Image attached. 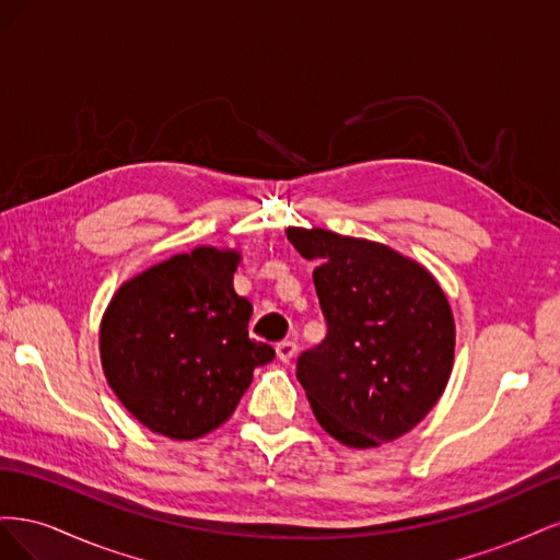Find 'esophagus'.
Masks as SVG:
<instances>
[{
  "mask_svg": "<svg viewBox=\"0 0 560 560\" xmlns=\"http://www.w3.org/2000/svg\"><path fill=\"white\" fill-rule=\"evenodd\" d=\"M278 352V360L280 362H292V358L296 354V343L294 341H282L276 346Z\"/></svg>",
  "mask_w": 560,
  "mask_h": 560,
  "instance_id": "esophagus-1",
  "label": "esophagus"
}]
</instances>
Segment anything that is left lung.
I'll return each instance as SVG.
<instances>
[{
    "instance_id": "left-lung-1",
    "label": "left lung",
    "mask_w": 560,
    "mask_h": 560,
    "mask_svg": "<svg viewBox=\"0 0 560 560\" xmlns=\"http://www.w3.org/2000/svg\"><path fill=\"white\" fill-rule=\"evenodd\" d=\"M313 282L327 338L303 352L296 378L317 422L350 448L411 432L444 395L455 322L430 270L401 252L327 229H287Z\"/></svg>"
}]
</instances>
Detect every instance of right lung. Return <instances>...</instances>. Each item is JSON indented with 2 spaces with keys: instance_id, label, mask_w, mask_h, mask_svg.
<instances>
[{
  "instance_id": "obj_1",
  "label": "right lung",
  "mask_w": 560,
  "mask_h": 560,
  "mask_svg": "<svg viewBox=\"0 0 560 560\" xmlns=\"http://www.w3.org/2000/svg\"><path fill=\"white\" fill-rule=\"evenodd\" d=\"M238 249L200 245L118 287L100 322L114 395L151 432L186 442L231 418L254 369L276 350L252 341V303L233 290Z\"/></svg>"
}]
</instances>
